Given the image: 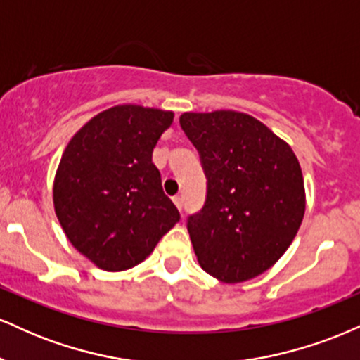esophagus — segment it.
<instances>
[{
  "mask_svg": "<svg viewBox=\"0 0 360 360\" xmlns=\"http://www.w3.org/2000/svg\"><path fill=\"white\" fill-rule=\"evenodd\" d=\"M172 201H174V205L177 206V210H179V212H181V210H183V201H181V198L179 196H174V198H172Z\"/></svg>",
  "mask_w": 360,
  "mask_h": 360,
  "instance_id": "1",
  "label": "esophagus"
}]
</instances>
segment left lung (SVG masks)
<instances>
[{"instance_id":"8db88e82","label":"left lung","mask_w":360,"mask_h":360,"mask_svg":"<svg viewBox=\"0 0 360 360\" xmlns=\"http://www.w3.org/2000/svg\"><path fill=\"white\" fill-rule=\"evenodd\" d=\"M179 123L208 179L203 210L188 220L201 269L229 284L257 278L283 257L303 221L298 157L242 111H186Z\"/></svg>"}]
</instances>
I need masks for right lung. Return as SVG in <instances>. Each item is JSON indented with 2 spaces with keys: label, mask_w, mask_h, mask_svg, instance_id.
<instances>
[{
  "label": "right lung",
  "mask_w": 360,
  "mask_h": 360,
  "mask_svg": "<svg viewBox=\"0 0 360 360\" xmlns=\"http://www.w3.org/2000/svg\"><path fill=\"white\" fill-rule=\"evenodd\" d=\"M172 111L117 105L69 140L53 177V210L65 237L103 271L146 260L179 221L152 152Z\"/></svg>",
  "instance_id": "1"
}]
</instances>
